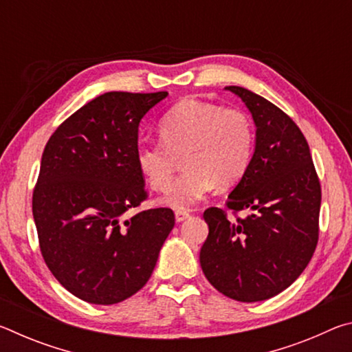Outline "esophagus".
I'll list each match as a JSON object with an SVG mask.
<instances>
[{
  "label": "esophagus",
  "instance_id": "esophagus-1",
  "mask_svg": "<svg viewBox=\"0 0 352 352\" xmlns=\"http://www.w3.org/2000/svg\"><path fill=\"white\" fill-rule=\"evenodd\" d=\"M189 216H190L189 211H183V210L175 211V220H177V222H183V220H186Z\"/></svg>",
  "mask_w": 352,
  "mask_h": 352
}]
</instances>
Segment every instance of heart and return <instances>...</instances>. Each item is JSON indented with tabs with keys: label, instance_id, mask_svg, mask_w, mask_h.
<instances>
[{
	"label": "heart",
	"instance_id": "b5f03b06",
	"mask_svg": "<svg viewBox=\"0 0 352 352\" xmlns=\"http://www.w3.org/2000/svg\"><path fill=\"white\" fill-rule=\"evenodd\" d=\"M160 141L136 146V164L153 189L164 190L185 160L187 170L169 187L163 204L189 210L216 184H236L245 175L254 152V127L239 109L200 99H184L160 121Z\"/></svg>",
	"mask_w": 352,
	"mask_h": 352
}]
</instances>
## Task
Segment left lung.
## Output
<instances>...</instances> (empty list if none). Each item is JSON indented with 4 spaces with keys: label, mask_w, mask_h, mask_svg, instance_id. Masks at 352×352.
Masks as SVG:
<instances>
[{
    "label": "left lung",
    "mask_w": 352,
    "mask_h": 352,
    "mask_svg": "<svg viewBox=\"0 0 352 352\" xmlns=\"http://www.w3.org/2000/svg\"><path fill=\"white\" fill-rule=\"evenodd\" d=\"M253 116L256 144L250 168L226 208L252 214L226 219L204 212L210 226L200 250L205 276L236 301H264L281 294L306 269L318 242L321 188L309 144L285 113L242 87H225Z\"/></svg>",
    "instance_id": "1"
}]
</instances>
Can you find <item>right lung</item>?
Returning a JSON list of instances; mask_svg holds the SVG:
<instances>
[{
    "label": "right lung",
    "mask_w": 352,
    "mask_h": 352,
    "mask_svg": "<svg viewBox=\"0 0 352 352\" xmlns=\"http://www.w3.org/2000/svg\"><path fill=\"white\" fill-rule=\"evenodd\" d=\"M168 91H110L63 121L46 142L32 194L40 252L65 289L116 305L144 287L174 228L169 208L126 219L147 199L138 127Z\"/></svg>",
    "instance_id": "right-lung-1"
}]
</instances>
